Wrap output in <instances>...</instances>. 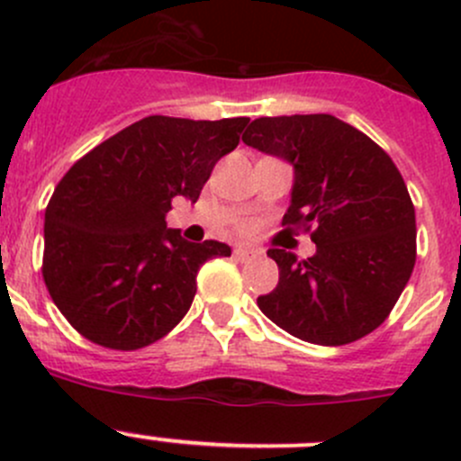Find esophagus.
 Instances as JSON below:
<instances>
[{
    "mask_svg": "<svg viewBox=\"0 0 461 461\" xmlns=\"http://www.w3.org/2000/svg\"><path fill=\"white\" fill-rule=\"evenodd\" d=\"M254 254H257V252H254V249H249V248H236L234 249V258L236 260H249L254 257Z\"/></svg>",
    "mask_w": 461,
    "mask_h": 461,
    "instance_id": "34e87169",
    "label": "esophagus"
}]
</instances>
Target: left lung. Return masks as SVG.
Returning a JSON list of instances; mask_svg holds the SVG:
<instances>
[{
  "label": "left lung",
  "mask_w": 461,
  "mask_h": 461,
  "mask_svg": "<svg viewBox=\"0 0 461 461\" xmlns=\"http://www.w3.org/2000/svg\"><path fill=\"white\" fill-rule=\"evenodd\" d=\"M243 142L294 169L287 230H312L317 254L267 249L278 285L258 296L301 341L346 346L384 323L415 267V207L379 144L328 113L257 118Z\"/></svg>",
  "instance_id": "8db88e82"
}]
</instances>
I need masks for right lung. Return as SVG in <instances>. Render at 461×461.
Masks as SVG:
<instances>
[{
  "label": "right lung",
  "instance_id": "right-lung-1",
  "mask_svg": "<svg viewBox=\"0 0 461 461\" xmlns=\"http://www.w3.org/2000/svg\"><path fill=\"white\" fill-rule=\"evenodd\" d=\"M249 118L149 115L67 171L44 213V283L68 323L97 346L138 350L183 321L218 240L167 227L171 198L196 203Z\"/></svg>",
  "mask_w": 461,
  "mask_h": 461
}]
</instances>
